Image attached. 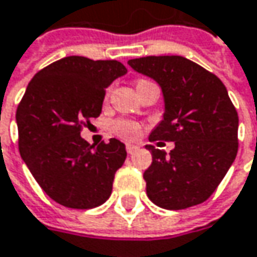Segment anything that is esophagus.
<instances>
[{
  "label": "esophagus",
  "mask_w": 257,
  "mask_h": 257,
  "mask_svg": "<svg viewBox=\"0 0 257 257\" xmlns=\"http://www.w3.org/2000/svg\"><path fill=\"white\" fill-rule=\"evenodd\" d=\"M137 150H138L137 146H134V144H126V152H128V154H134Z\"/></svg>",
  "instance_id": "obj_1"
}]
</instances>
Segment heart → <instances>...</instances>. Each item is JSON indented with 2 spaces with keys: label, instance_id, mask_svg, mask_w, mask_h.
I'll return each instance as SVG.
<instances>
[{
  "label": "heart",
  "instance_id": "b5f03b06",
  "mask_svg": "<svg viewBox=\"0 0 257 257\" xmlns=\"http://www.w3.org/2000/svg\"><path fill=\"white\" fill-rule=\"evenodd\" d=\"M114 132L126 140H135L140 137L141 134V128L138 123H134V122H117L114 123Z\"/></svg>",
  "mask_w": 257,
  "mask_h": 257
}]
</instances>
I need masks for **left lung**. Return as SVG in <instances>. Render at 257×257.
<instances>
[{
  "label": "left lung",
  "mask_w": 257,
  "mask_h": 257,
  "mask_svg": "<svg viewBox=\"0 0 257 257\" xmlns=\"http://www.w3.org/2000/svg\"><path fill=\"white\" fill-rule=\"evenodd\" d=\"M156 82L163 95V119L149 140L172 141L166 154L147 144L153 162L144 172L147 196L169 210L206 201L221 184L238 150V114L219 78L181 56L129 60Z\"/></svg>",
  "instance_id": "8db88e82"
}]
</instances>
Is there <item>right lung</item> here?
<instances>
[{
    "mask_svg": "<svg viewBox=\"0 0 257 257\" xmlns=\"http://www.w3.org/2000/svg\"><path fill=\"white\" fill-rule=\"evenodd\" d=\"M126 73L116 60L70 56L38 72L26 88L16 113L19 150L45 194L61 206L91 209L111 194L125 144L111 138L89 146L81 125L100 116L105 88Z\"/></svg>",
    "mask_w": 257,
    "mask_h": 257,
    "instance_id": "right-lung-1",
    "label": "right lung"
}]
</instances>
